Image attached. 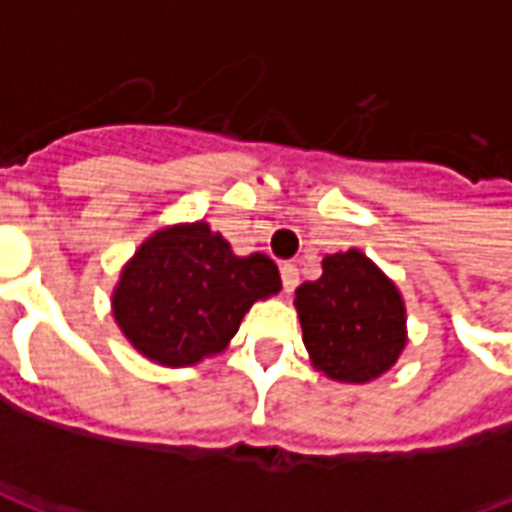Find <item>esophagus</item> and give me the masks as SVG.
<instances>
[{"label": "esophagus", "mask_w": 512, "mask_h": 512, "mask_svg": "<svg viewBox=\"0 0 512 512\" xmlns=\"http://www.w3.org/2000/svg\"><path fill=\"white\" fill-rule=\"evenodd\" d=\"M279 274H282V288L288 290V293H293L296 285H299V268L293 266V263H282V266H279Z\"/></svg>", "instance_id": "esophagus-1"}]
</instances>
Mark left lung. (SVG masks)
I'll list each match as a JSON object with an SVG mask.
<instances>
[{
  "mask_svg": "<svg viewBox=\"0 0 512 512\" xmlns=\"http://www.w3.org/2000/svg\"><path fill=\"white\" fill-rule=\"evenodd\" d=\"M312 365L334 381L365 384L406 345V310L397 288L359 249L323 257V274L296 290Z\"/></svg>",
  "mask_w": 512,
  "mask_h": 512,
  "instance_id": "obj_1",
  "label": "left lung"
}]
</instances>
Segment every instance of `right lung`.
<instances>
[{
	"label": "right lung",
	"instance_id": "add662e5",
	"mask_svg": "<svg viewBox=\"0 0 512 512\" xmlns=\"http://www.w3.org/2000/svg\"><path fill=\"white\" fill-rule=\"evenodd\" d=\"M282 288L274 260L233 255L205 222L158 230L123 268L115 321L136 351L169 367L219 354L246 310Z\"/></svg>",
	"mask_w": 512,
	"mask_h": 512
}]
</instances>
